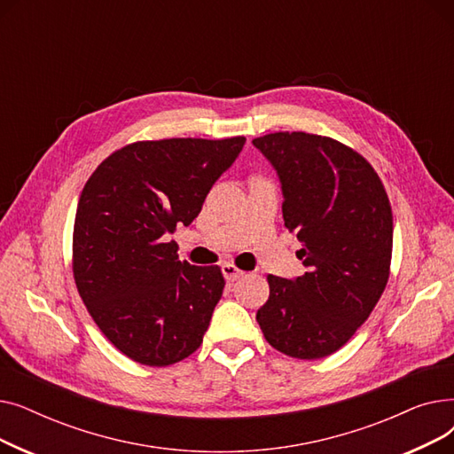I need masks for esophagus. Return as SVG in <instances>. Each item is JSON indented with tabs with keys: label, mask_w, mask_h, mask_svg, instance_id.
Listing matches in <instances>:
<instances>
[{
	"label": "esophagus",
	"mask_w": 454,
	"mask_h": 454,
	"mask_svg": "<svg viewBox=\"0 0 454 454\" xmlns=\"http://www.w3.org/2000/svg\"><path fill=\"white\" fill-rule=\"evenodd\" d=\"M221 270H223V276L226 278V281H237L239 278H243V270H239L237 269L233 263H224L223 267H221Z\"/></svg>",
	"instance_id": "obj_1"
}]
</instances>
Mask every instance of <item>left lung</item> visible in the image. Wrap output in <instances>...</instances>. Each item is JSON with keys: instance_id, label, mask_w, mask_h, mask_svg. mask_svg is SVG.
Masks as SVG:
<instances>
[{"instance_id": "left-lung-1", "label": "left lung", "mask_w": 454, "mask_h": 454, "mask_svg": "<svg viewBox=\"0 0 454 454\" xmlns=\"http://www.w3.org/2000/svg\"><path fill=\"white\" fill-rule=\"evenodd\" d=\"M252 143L278 171L283 221L307 267L296 279L269 274L270 294L255 320L278 351L322 359L355 335L387 287L390 200L368 160L337 139L274 132Z\"/></svg>"}]
</instances>
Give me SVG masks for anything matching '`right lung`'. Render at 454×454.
Wrapping results in <instances>:
<instances>
[{"label":"right lung","instance_id":"1","mask_svg":"<svg viewBox=\"0 0 454 454\" xmlns=\"http://www.w3.org/2000/svg\"><path fill=\"white\" fill-rule=\"evenodd\" d=\"M245 141H136L88 178L74 226V278L93 322L129 359L169 366L202 344L223 272L180 261L165 235L193 223Z\"/></svg>","mask_w":454,"mask_h":454}]
</instances>
